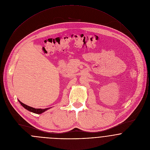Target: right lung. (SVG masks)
Here are the masks:
<instances>
[{"instance_id": "right-lung-1", "label": "right lung", "mask_w": 150, "mask_h": 150, "mask_svg": "<svg viewBox=\"0 0 150 150\" xmlns=\"http://www.w3.org/2000/svg\"><path fill=\"white\" fill-rule=\"evenodd\" d=\"M18 102H20V103L22 107H24L25 109H26L27 110L30 111V112H32L33 113H35V114H40L44 112V111H47V110H49L51 107H48V108H44V109H42V108H33V107H30L26 105H25L24 103H22L21 102L18 100Z\"/></svg>"}]
</instances>
